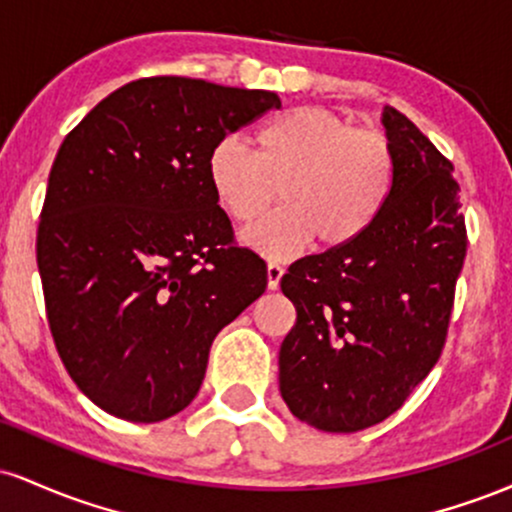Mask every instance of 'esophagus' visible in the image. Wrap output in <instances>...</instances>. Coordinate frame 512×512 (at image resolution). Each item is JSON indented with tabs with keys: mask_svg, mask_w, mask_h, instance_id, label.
<instances>
[{
	"mask_svg": "<svg viewBox=\"0 0 512 512\" xmlns=\"http://www.w3.org/2000/svg\"><path fill=\"white\" fill-rule=\"evenodd\" d=\"M281 276H284V267H281V264H276V262H269L267 264V286L269 289H279V281H281Z\"/></svg>",
	"mask_w": 512,
	"mask_h": 512,
	"instance_id": "1",
	"label": "esophagus"
}]
</instances>
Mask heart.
Here are the masks:
<instances>
[{
  "mask_svg": "<svg viewBox=\"0 0 512 512\" xmlns=\"http://www.w3.org/2000/svg\"><path fill=\"white\" fill-rule=\"evenodd\" d=\"M216 204L240 226L262 219L279 195L284 209L243 233L262 255L289 260L317 238L344 248L378 221L395 187L385 134L351 127L322 108L274 115L252 134V151L221 142L209 154Z\"/></svg>",
  "mask_w": 512,
  "mask_h": 512,
  "instance_id": "1",
  "label": "heart"
}]
</instances>
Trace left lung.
<instances>
[{
	"instance_id": "obj_1",
	"label": "left lung",
	"mask_w": 512,
	"mask_h": 512,
	"mask_svg": "<svg viewBox=\"0 0 512 512\" xmlns=\"http://www.w3.org/2000/svg\"><path fill=\"white\" fill-rule=\"evenodd\" d=\"M395 187L378 221L344 248L293 262L281 291L296 325L279 351V390L317 431L380 424L443 351L467 252L452 163L385 105Z\"/></svg>"
}]
</instances>
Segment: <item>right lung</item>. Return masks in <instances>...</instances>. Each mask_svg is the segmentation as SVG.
Returning <instances> with one entry per match:
<instances>
[{
	"label": "right lung",
	"instance_id": "right-lung-1",
	"mask_svg": "<svg viewBox=\"0 0 512 512\" xmlns=\"http://www.w3.org/2000/svg\"><path fill=\"white\" fill-rule=\"evenodd\" d=\"M269 108H281L272 91L139 79L57 151L38 226L48 322L74 383L117 419L185 409L216 334L267 289L264 262L233 245L207 163Z\"/></svg>",
	"mask_w": 512,
	"mask_h": 512
}]
</instances>
